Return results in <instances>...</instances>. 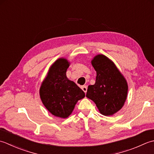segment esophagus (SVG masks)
<instances>
[{"label": "esophagus", "mask_w": 154, "mask_h": 154, "mask_svg": "<svg viewBox=\"0 0 154 154\" xmlns=\"http://www.w3.org/2000/svg\"><path fill=\"white\" fill-rule=\"evenodd\" d=\"M87 89H88L87 86L85 85V86H82V90L85 93H86V92H87Z\"/></svg>", "instance_id": "34e87169"}]
</instances>
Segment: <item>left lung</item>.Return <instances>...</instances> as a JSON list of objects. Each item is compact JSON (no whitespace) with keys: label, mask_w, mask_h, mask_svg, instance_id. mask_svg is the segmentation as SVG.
Masks as SVG:
<instances>
[{"label":"left lung","mask_w":154,"mask_h":154,"mask_svg":"<svg viewBox=\"0 0 154 154\" xmlns=\"http://www.w3.org/2000/svg\"><path fill=\"white\" fill-rule=\"evenodd\" d=\"M92 64L96 71V82L88 87L86 97L94 101L102 114L112 116L124 104L127 82L114 62L104 55L96 56Z\"/></svg>","instance_id":"left-lung-1"}]
</instances>
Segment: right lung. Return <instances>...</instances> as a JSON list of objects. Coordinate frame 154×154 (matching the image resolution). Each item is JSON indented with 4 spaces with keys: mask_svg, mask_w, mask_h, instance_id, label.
Returning a JSON list of instances; mask_svg holds the SVG:
<instances>
[{
    "mask_svg": "<svg viewBox=\"0 0 154 154\" xmlns=\"http://www.w3.org/2000/svg\"><path fill=\"white\" fill-rule=\"evenodd\" d=\"M69 66L66 59L57 60L50 68L40 88V96L46 108L55 116L68 117L74 106L85 94L74 82L68 80L66 72Z\"/></svg>",
    "mask_w": 154,
    "mask_h": 154,
    "instance_id": "add662e5",
    "label": "right lung"
}]
</instances>
